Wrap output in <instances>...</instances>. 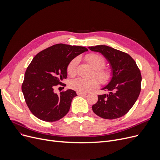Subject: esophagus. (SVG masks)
Segmentation results:
<instances>
[{"instance_id": "1", "label": "esophagus", "mask_w": 160, "mask_h": 160, "mask_svg": "<svg viewBox=\"0 0 160 160\" xmlns=\"http://www.w3.org/2000/svg\"><path fill=\"white\" fill-rule=\"evenodd\" d=\"M77 95H78V96H84V95H86L87 94H86V93H81V92H77Z\"/></svg>"}]
</instances>
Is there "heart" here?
Masks as SVG:
<instances>
[{"label": "heart", "instance_id": "heart-1", "mask_svg": "<svg viewBox=\"0 0 160 160\" xmlns=\"http://www.w3.org/2000/svg\"><path fill=\"white\" fill-rule=\"evenodd\" d=\"M86 60L95 69L94 75L98 78L102 84H106L110 81L112 77V71L104 65L105 59L98 54L91 53L86 56ZM79 62L78 58H74L69 62L67 66V72L70 77H74L77 72V68ZM98 84V80L95 78L86 79L83 78H77L71 81L69 86L71 89L81 93H88L92 89L96 88Z\"/></svg>", "mask_w": 160, "mask_h": 160}]
</instances>
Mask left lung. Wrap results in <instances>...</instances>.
I'll list each match as a JSON object with an SVG mask.
<instances>
[{"mask_svg":"<svg viewBox=\"0 0 160 160\" xmlns=\"http://www.w3.org/2000/svg\"><path fill=\"white\" fill-rule=\"evenodd\" d=\"M89 48L100 52L110 62L112 78L102 89L109 94L98 95V101L92 110L106 119H115L127 114L139 95L141 74L135 60L127 53L106 45H97Z\"/></svg>","mask_w":160,"mask_h":160,"instance_id":"1","label":"left lung"}]
</instances>
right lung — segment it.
<instances>
[{"label":"right lung","instance_id":"1","mask_svg":"<svg viewBox=\"0 0 160 160\" xmlns=\"http://www.w3.org/2000/svg\"><path fill=\"white\" fill-rule=\"evenodd\" d=\"M84 47L56 44L39 52L24 74L22 91L29 110L37 118L47 122L61 119L68 112L72 98L77 96L68 89L58 95L55 86H65L67 66L78 55L88 51Z\"/></svg>","mask_w":160,"mask_h":160}]
</instances>
